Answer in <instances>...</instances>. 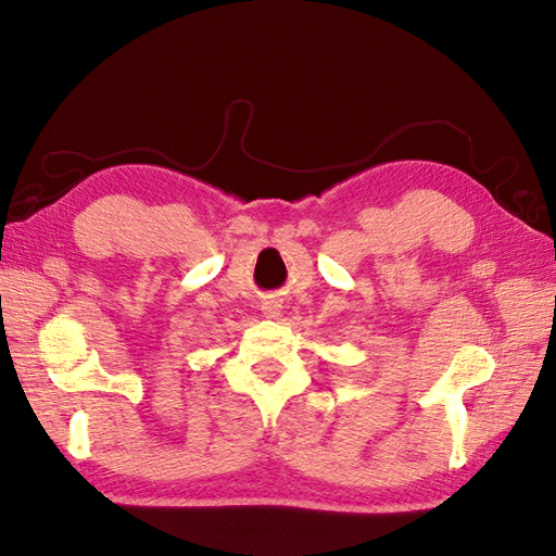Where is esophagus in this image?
Listing matches in <instances>:
<instances>
[{
    "label": "esophagus",
    "mask_w": 556,
    "mask_h": 556,
    "mask_svg": "<svg viewBox=\"0 0 556 556\" xmlns=\"http://www.w3.org/2000/svg\"><path fill=\"white\" fill-rule=\"evenodd\" d=\"M263 311H265V315H269V317H277L279 315V311H281V303L279 301H265L263 303Z\"/></svg>",
    "instance_id": "1"
}]
</instances>
